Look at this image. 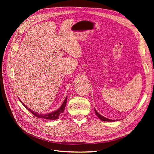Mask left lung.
<instances>
[{"instance_id":"obj_1","label":"left lung","mask_w":154,"mask_h":154,"mask_svg":"<svg viewBox=\"0 0 154 154\" xmlns=\"http://www.w3.org/2000/svg\"><path fill=\"white\" fill-rule=\"evenodd\" d=\"M94 111H95V113H96V116H97V117H98V118H99L101 121H103V122H115V120L110 119H108V118H106L103 117V116H101V114H100L98 112H97L96 111V109L94 110Z\"/></svg>"}]
</instances>
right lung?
<instances>
[{
	"mask_svg": "<svg viewBox=\"0 0 154 154\" xmlns=\"http://www.w3.org/2000/svg\"><path fill=\"white\" fill-rule=\"evenodd\" d=\"M67 96L66 97V99H65L62 106H60L58 109H57V110H55L54 112H50V113L45 114H38V113H36V112H35L34 111L31 110L29 108H28V107L26 106L24 103H22L21 101H20V102L22 103V105H24L26 107V108L30 112H31L34 116H35L36 117L38 118L45 119L53 120V119H57L59 118L60 116L62 114V113L63 112V111L65 110V108H66V103H67Z\"/></svg>",
	"mask_w": 154,
	"mask_h": 154,
	"instance_id": "right-lung-1",
	"label": "right lung"
}]
</instances>
